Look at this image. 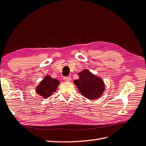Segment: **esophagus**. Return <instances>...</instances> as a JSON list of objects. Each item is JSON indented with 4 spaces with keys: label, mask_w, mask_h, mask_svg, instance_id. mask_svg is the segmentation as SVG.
<instances>
[{
    "label": "esophagus",
    "mask_w": 146,
    "mask_h": 146,
    "mask_svg": "<svg viewBox=\"0 0 146 146\" xmlns=\"http://www.w3.org/2000/svg\"><path fill=\"white\" fill-rule=\"evenodd\" d=\"M64 80L66 81V82H70V80H71V77H70V76H68V77H64L63 78Z\"/></svg>",
    "instance_id": "obj_1"
}]
</instances>
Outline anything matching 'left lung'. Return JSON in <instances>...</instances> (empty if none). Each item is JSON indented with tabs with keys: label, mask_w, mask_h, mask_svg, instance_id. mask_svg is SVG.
I'll return each mask as SVG.
<instances>
[{
	"label": "left lung",
	"mask_w": 146,
	"mask_h": 146,
	"mask_svg": "<svg viewBox=\"0 0 146 146\" xmlns=\"http://www.w3.org/2000/svg\"><path fill=\"white\" fill-rule=\"evenodd\" d=\"M78 80L74 82L83 96L89 99H94L102 94L105 85L100 78L88 70H83L78 74Z\"/></svg>",
	"instance_id": "obj_1"
}]
</instances>
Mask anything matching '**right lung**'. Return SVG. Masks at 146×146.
Returning <instances> with one entry per match:
<instances>
[{
	"mask_svg": "<svg viewBox=\"0 0 146 146\" xmlns=\"http://www.w3.org/2000/svg\"><path fill=\"white\" fill-rule=\"evenodd\" d=\"M59 84L60 82L56 79L47 76L37 86L36 92L44 98H47L56 91Z\"/></svg>",
	"mask_w": 146,
	"mask_h": 146,
	"instance_id": "1",
	"label": "right lung"
}]
</instances>
